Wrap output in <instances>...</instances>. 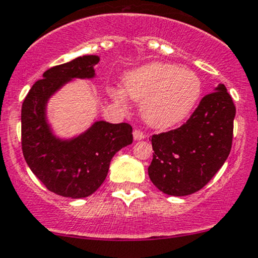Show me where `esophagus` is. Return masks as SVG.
<instances>
[{"label":"esophagus","mask_w":258,"mask_h":258,"mask_svg":"<svg viewBox=\"0 0 258 258\" xmlns=\"http://www.w3.org/2000/svg\"><path fill=\"white\" fill-rule=\"evenodd\" d=\"M145 137H146V135L143 134V132H141L140 130H135V131H134L135 141H141V140H143Z\"/></svg>","instance_id":"1"}]
</instances>
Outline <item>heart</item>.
Masks as SVG:
<instances>
[{"label": "heart", "mask_w": 258, "mask_h": 258, "mask_svg": "<svg viewBox=\"0 0 258 258\" xmlns=\"http://www.w3.org/2000/svg\"><path fill=\"white\" fill-rule=\"evenodd\" d=\"M122 84L124 93L141 102V116L146 123L159 130L185 120L202 95V81L194 72L158 61L128 72ZM111 95L118 104L124 101L120 90H112Z\"/></svg>", "instance_id": "heart-1"}]
</instances>
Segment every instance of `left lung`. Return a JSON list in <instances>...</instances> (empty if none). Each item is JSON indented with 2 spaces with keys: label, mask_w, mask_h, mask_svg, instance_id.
Returning <instances> with one entry per match:
<instances>
[{
  "label": "left lung",
  "mask_w": 258,
  "mask_h": 258,
  "mask_svg": "<svg viewBox=\"0 0 258 258\" xmlns=\"http://www.w3.org/2000/svg\"><path fill=\"white\" fill-rule=\"evenodd\" d=\"M236 107L224 84L205 95L177 130L152 136V183L164 194L185 197L205 186L229 157Z\"/></svg>",
  "instance_id": "obj_1"
}]
</instances>
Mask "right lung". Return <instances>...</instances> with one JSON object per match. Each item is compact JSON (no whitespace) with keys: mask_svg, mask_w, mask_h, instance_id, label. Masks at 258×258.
Returning <instances> with one entry per match:
<instances>
[{"mask_svg":"<svg viewBox=\"0 0 258 258\" xmlns=\"http://www.w3.org/2000/svg\"><path fill=\"white\" fill-rule=\"evenodd\" d=\"M97 55H83L50 68L27 94L22 105V151L34 175L48 190L72 199L91 195L106 179L110 162L131 145L128 123L95 121L72 138L54 135L47 117L48 101L74 79H94Z\"/></svg>","mask_w":258,"mask_h":258,"instance_id":"obj_1","label":"right lung"}]
</instances>
